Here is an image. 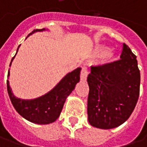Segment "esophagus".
<instances>
[{"instance_id": "obj_1", "label": "esophagus", "mask_w": 147, "mask_h": 147, "mask_svg": "<svg viewBox=\"0 0 147 147\" xmlns=\"http://www.w3.org/2000/svg\"><path fill=\"white\" fill-rule=\"evenodd\" d=\"M87 78H88V69L86 67H83L81 71V74H80V78L81 81L82 82H86L87 81Z\"/></svg>"}]
</instances>
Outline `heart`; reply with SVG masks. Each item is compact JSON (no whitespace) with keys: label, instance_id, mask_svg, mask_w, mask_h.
Returning a JSON list of instances; mask_svg holds the SVG:
<instances>
[{"label":"heart","instance_id":"obj_1","mask_svg":"<svg viewBox=\"0 0 147 147\" xmlns=\"http://www.w3.org/2000/svg\"><path fill=\"white\" fill-rule=\"evenodd\" d=\"M94 55H101V63L109 64L115 58V51L113 49L107 47L105 44H96L93 48Z\"/></svg>","mask_w":147,"mask_h":147}]
</instances>
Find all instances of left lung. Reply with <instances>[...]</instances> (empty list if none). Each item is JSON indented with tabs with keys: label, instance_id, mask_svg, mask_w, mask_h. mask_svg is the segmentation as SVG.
Here are the masks:
<instances>
[{
	"label": "left lung",
	"instance_id": "left-lung-1",
	"mask_svg": "<svg viewBox=\"0 0 147 147\" xmlns=\"http://www.w3.org/2000/svg\"><path fill=\"white\" fill-rule=\"evenodd\" d=\"M120 59L91 67L88 77V115L93 127H119L130 117L137 105L141 80L137 56L123 44Z\"/></svg>",
	"mask_w": 147,
	"mask_h": 147
}]
</instances>
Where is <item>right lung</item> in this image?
I'll list each match as a JSON object with an SVG mask.
<instances>
[{"label": "right lung", "instance_id": "right-lung-1", "mask_svg": "<svg viewBox=\"0 0 147 147\" xmlns=\"http://www.w3.org/2000/svg\"><path fill=\"white\" fill-rule=\"evenodd\" d=\"M43 31H48V29L43 28L34 30L28 37L34 32ZM15 55L11 59L9 67L11 66ZM81 69V68H77L76 69L68 73L51 91L34 99H22L15 96L10 88L9 82L7 80V91L11 103L16 111L28 121L37 124L51 123L59 118L66 99L74 90L77 83L79 82ZM9 76V69L8 78Z\"/></svg>", "mask_w": 147, "mask_h": 147}]
</instances>
